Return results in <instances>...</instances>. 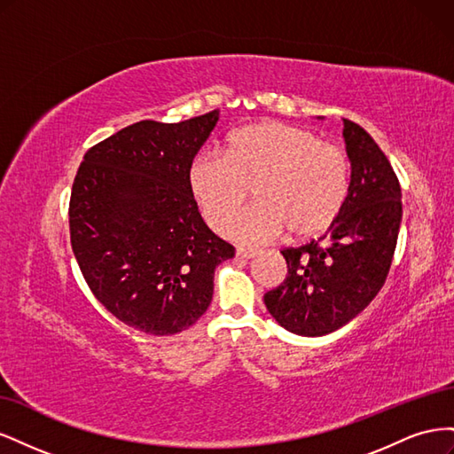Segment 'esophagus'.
Returning a JSON list of instances; mask_svg holds the SVG:
<instances>
[{"mask_svg":"<svg viewBox=\"0 0 454 454\" xmlns=\"http://www.w3.org/2000/svg\"><path fill=\"white\" fill-rule=\"evenodd\" d=\"M257 255V250H250V248H237V257L240 259H252Z\"/></svg>","mask_w":454,"mask_h":454,"instance_id":"esophagus-1","label":"esophagus"}]
</instances>
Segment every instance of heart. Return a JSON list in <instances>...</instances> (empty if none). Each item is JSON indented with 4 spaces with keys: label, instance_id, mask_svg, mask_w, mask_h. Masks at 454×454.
<instances>
[{
    "label": "heart",
    "instance_id": "1",
    "mask_svg": "<svg viewBox=\"0 0 454 454\" xmlns=\"http://www.w3.org/2000/svg\"><path fill=\"white\" fill-rule=\"evenodd\" d=\"M348 159L339 145L310 130L259 121L227 136L222 155L202 153L187 170V185L204 222L222 231L254 189L255 202L227 227V235L257 244L287 229L310 239L332 225L348 193Z\"/></svg>",
    "mask_w": 454,
    "mask_h": 454
}]
</instances>
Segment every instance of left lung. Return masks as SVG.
<instances>
[{
    "label": "left lung",
    "instance_id": "left-lung-1",
    "mask_svg": "<svg viewBox=\"0 0 454 454\" xmlns=\"http://www.w3.org/2000/svg\"><path fill=\"white\" fill-rule=\"evenodd\" d=\"M342 125L350 160L347 200L324 237L282 250L286 280L263 297L272 318L303 337L335 332L375 299L402 223V189L387 155L360 125L348 119Z\"/></svg>",
    "mask_w": 454,
    "mask_h": 454
}]
</instances>
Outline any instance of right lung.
I'll list each match as a JSON object with an SVG mask.
<instances>
[{
  "label": "right lung",
  "mask_w": 454,
  "mask_h": 454,
  "mask_svg": "<svg viewBox=\"0 0 454 454\" xmlns=\"http://www.w3.org/2000/svg\"><path fill=\"white\" fill-rule=\"evenodd\" d=\"M219 121H140L89 149L70 199L72 250L94 297L149 335L193 325L235 248L204 223L187 170Z\"/></svg>",
  "instance_id": "1"
}]
</instances>
